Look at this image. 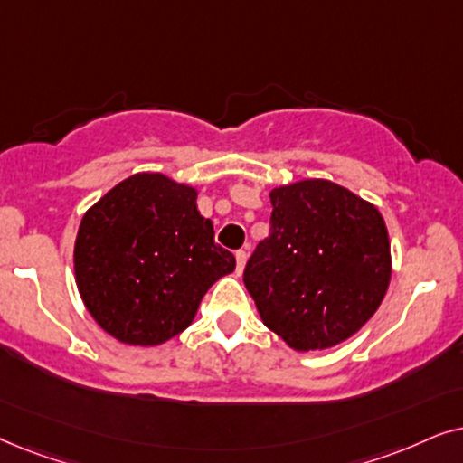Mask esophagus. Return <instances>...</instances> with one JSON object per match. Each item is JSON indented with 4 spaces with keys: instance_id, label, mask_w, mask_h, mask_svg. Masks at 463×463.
<instances>
[{
    "instance_id": "obj_1",
    "label": "esophagus",
    "mask_w": 463,
    "mask_h": 463,
    "mask_svg": "<svg viewBox=\"0 0 463 463\" xmlns=\"http://www.w3.org/2000/svg\"><path fill=\"white\" fill-rule=\"evenodd\" d=\"M235 258H237V273L241 275L243 273V267H245V260H248V254H245V250H239L237 254H235Z\"/></svg>"
}]
</instances>
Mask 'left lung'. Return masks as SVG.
<instances>
[{"label":"left lung","instance_id":"obj_1","mask_svg":"<svg viewBox=\"0 0 463 463\" xmlns=\"http://www.w3.org/2000/svg\"><path fill=\"white\" fill-rule=\"evenodd\" d=\"M270 205L269 237L243 270L264 326L298 351L347 341L390 286V237L379 209L328 180L275 188Z\"/></svg>","mask_w":463,"mask_h":463}]
</instances>
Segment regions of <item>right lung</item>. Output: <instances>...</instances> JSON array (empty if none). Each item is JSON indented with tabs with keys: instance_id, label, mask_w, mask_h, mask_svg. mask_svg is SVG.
Wrapping results in <instances>:
<instances>
[{
	"instance_id": "1",
	"label": "right lung",
	"mask_w": 463,
	"mask_h": 463,
	"mask_svg": "<svg viewBox=\"0 0 463 463\" xmlns=\"http://www.w3.org/2000/svg\"><path fill=\"white\" fill-rule=\"evenodd\" d=\"M86 309L127 345H160L186 330L212 283L235 270L196 209V190L135 174L80 222L73 250Z\"/></svg>"
}]
</instances>
